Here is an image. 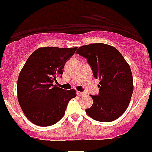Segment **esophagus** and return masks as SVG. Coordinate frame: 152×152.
<instances>
[{
    "label": "esophagus",
    "instance_id": "1",
    "mask_svg": "<svg viewBox=\"0 0 152 152\" xmlns=\"http://www.w3.org/2000/svg\"><path fill=\"white\" fill-rule=\"evenodd\" d=\"M77 95H78L79 96H83V95H85V93L82 92H77Z\"/></svg>",
    "mask_w": 152,
    "mask_h": 152
}]
</instances>
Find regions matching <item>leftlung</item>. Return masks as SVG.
<instances>
[{
  "instance_id": "obj_1",
  "label": "left lung",
  "mask_w": 152,
  "mask_h": 152,
  "mask_svg": "<svg viewBox=\"0 0 152 152\" xmlns=\"http://www.w3.org/2000/svg\"><path fill=\"white\" fill-rule=\"evenodd\" d=\"M77 53L87 60L95 78L99 79L98 95H90L89 116L99 122L115 120L125 113L132 96L134 85L130 66L115 48L103 43L83 45Z\"/></svg>"
}]
</instances>
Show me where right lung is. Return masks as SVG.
Instances as JSON below:
<instances>
[{
    "mask_svg": "<svg viewBox=\"0 0 152 152\" xmlns=\"http://www.w3.org/2000/svg\"><path fill=\"white\" fill-rule=\"evenodd\" d=\"M77 48H40L28 57L19 74L17 93L19 104L32 123L50 126L63 118L75 89H61L53 82Z\"/></svg>",
    "mask_w": 152,
    "mask_h": 152,
    "instance_id": "right-lung-1",
    "label": "right lung"
}]
</instances>
